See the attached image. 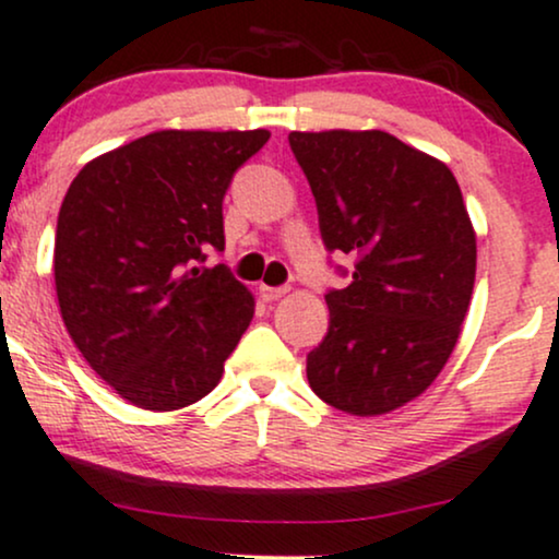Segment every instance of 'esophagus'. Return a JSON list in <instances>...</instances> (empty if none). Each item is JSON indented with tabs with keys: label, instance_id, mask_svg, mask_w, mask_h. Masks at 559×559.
<instances>
[{
	"label": "esophagus",
	"instance_id": "34e87169",
	"mask_svg": "<svg viewBox=\"0 0 559 559\" xmlns=\"http://www.w3.org/2000/svg\"><path fill=\"white\" fill-rule=\"evenodd\" d=\"M259 290H261V298H263V300H280V298H285L287 293H290V287H269V285H261Z\"/></svg>",
	"mask_w": 559,
	"mask_h": 559
}]
</instances>
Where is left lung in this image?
Wrapping results in <instances>:
<instances>
[{
	"label": "left lung",
	"mask_w": 559,
	"mask_h": 559,
	"mask_svg": "<svg viewBox=\"0 0 559 559\" xmlns=\"http://www.w3.org/2000/svg\"><path fill=\"white\" fill-rule=\"evenodd\" d=\"M330 250L354 282L324 296L330 330L306 359L311 391L356 417L409 404L447 367L475 285V229L443 160L388 131H290Z\"/></svg>",
	"instance_id": "left-lung-1"
}]
</instances>
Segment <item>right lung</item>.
I'll list each match as a JSON object with an SVG mask.
<instances>
[{
  "instance_id": "obj_1",
  "label": "right lung",
  "mask_w": 559,
  "mask_h": 559,
  "mask_svg": "<svg viewBox=\"0 0 559 559\" xmlns=\"http://www.w3.org/2000/svg\"><path fill=\"white\" fill-rule=\"evenodd\" d=\"M266 129H163L79 171L55 231L62 322L90 367L129 404L174 412L209 396L255 298L224 266L222 200Z\"/></svg>"
}]
</instances>
